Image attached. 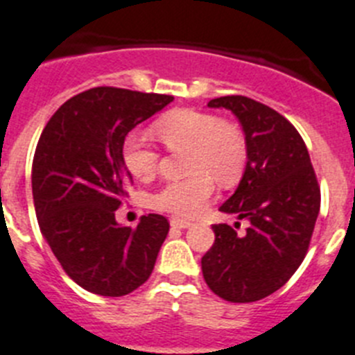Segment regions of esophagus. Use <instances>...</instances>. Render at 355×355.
<instances>
[{
    "instance_id": "34e87169",
    "label": "esophagus",
    "mask_w": 355,
    "mask_h": 355,
    "mask_svg": "<svg viewBox=\"0 0 355 355\" xmlns=\"http://www.w3.org/2000/svg\"><path fill=\"white\" fill-rule=\"evenodd\" d=\"M171 226H172V228L184 230V228H190V226H192V223H190V220H187V219H181V217H172Z\"/></svg>"
}]
</instances>
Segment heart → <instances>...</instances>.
<instances>
[{"label": "heart", "mask_w": 355, "mask_h": 355, "mask_svg": "<svg viewBox=\"0 0 355 355\" xmlns=\"http://www.w3.org/2000/svg\"><path fill=\"white\" fill-rule=\"evenodd\" d=\"M156 138L172 153H187V180L163 184L153 196L157 210L183 217L201 214L215 192V182L232 187L246 166V141L237 127L210 113L175 109L153 123ZM122 162L141 181L153 180L159 153L141 132L132 131L122 141Z\"/></svg>", "instance_id": "heart-1"}]
</instances>
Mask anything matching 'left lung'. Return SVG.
I'll use <instances>...</instances> for the list:
<instances>
[{"instance_id":"8db88e82","label":"left lung","mask_w":355,"mask_h":355,"mask_svg":"<svg viewBox=\"0 0 355 355\" xmlns=\"http://www.w3.org/2000/svg\"><path fill=\"white\" fill-rule=\"evenodd\" d=\"M208 107L230 109L246 136V171L219 210L248 220V228L211 226L215 241L201 259L202 277L223 300L248 304L280 289L304 262L320 184L302 136L275 109L241 95L214 98Z\"/></svg>"}]
</instances>
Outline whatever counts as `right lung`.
I'll return each instance as SVG.
<instances>
[{"label": "right lung", "mask_w": 355, "mask_h": 355, "mask_svg": "<svg viewBox=\"0 0 355 355\" xmlns=\"http://www.w3.org/2000/svg\"><path fill=\"white\" fill-rule=\"evenodd\" d=\"M172 100L93 87L64 102L42 129L32 165L39 228L66 275L89 293L129 295L153 272L171 226L157 214L136 228L114 219L132 180L122 141Z\"/></svg>", "instance_id": "right-lung-1"}]
</instances>
